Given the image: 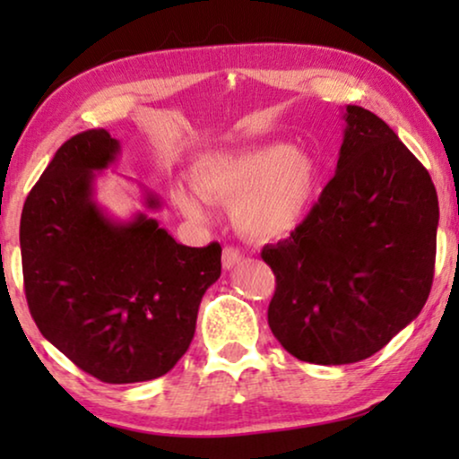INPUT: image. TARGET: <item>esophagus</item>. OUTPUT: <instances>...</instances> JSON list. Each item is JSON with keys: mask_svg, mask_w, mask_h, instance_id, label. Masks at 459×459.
I'll list each match as a JSON object with an SVG mask.
<instances>
[{"mask_svg": "<svg viewBox=\"0 0 459 459\" xmlns=\"http://www.w3.org/2000/svg\"><path fill=\"white\" fill-rule=\"evenodd\" d=\"M223 267L225 269H231L234 265H238V263L242 261V253H240V248H236V247H225L223 248Z\"/></svg>", "mask_w": 459, "mask_h": 459, "instance_id": "1", "label": "esophagus"}]
</instances>
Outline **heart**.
Instances as JSON below:
<instances>
[{
  "mask_svg": "<svg viewBox=\"0 0 459 459\" xmlns=\"http://www.w3.org/2000/svg\"><path fill=\"white\" fill-rule=\"evenodd\" d=\"M200 196L234 204L236 228L256 240L292 234L309 217L317 196L319 171L309 154L288 143H272L238 154H206L192 169ZM175 203L187 217L206 219L196 194L175 190Z\"/></svg>",
  "mask_w": 459,
  "mask_h": 459,
  "instance_id": "obj_1",
  "label": "heart"
}]
</instances>
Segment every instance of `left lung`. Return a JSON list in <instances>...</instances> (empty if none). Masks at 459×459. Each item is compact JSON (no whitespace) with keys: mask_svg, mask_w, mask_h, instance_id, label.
Returning a JSON list of instances; mask_svg holds the SVG:
<instances>
[{"mask_svg":"<svg viewBox=\"0 0 459 459\" xmlns=\"http://www.w3.org/2000/svg\"><path fill=\"white\" fill-rule=\"evenodd\" d=\"M334 178L286 240L267 244L275 275L267 322L300 361L368 359L418 317L430 294L438 198L388 125L347 106Z\"/></svg>","mask_w":459,"mask_h":459,"instance_id":"left-lung-1","label":"left lung"}]
</instances>
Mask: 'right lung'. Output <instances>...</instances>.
Listing matches in <instances>:
<instances>
[{"label": "right lung", "instance_id": "obj_1", "mask_svg": "<svg viewBox=\"0 0 459 459\" xmlns=\"http://www.w3.org/2000/svg\"><path fill=\"white\" fill-rule=\"evenodd\" d=\"M118 150L106 129L62 143L24 200L21 255L41 334L93 378L131 385L165 376L190 347L221 247H184L143 212L106 217L93 179ZM146 206L159 209V198L146 194Z\"/></svg>", "mask_w": 459, "mask_h": 459}]
</instances>
